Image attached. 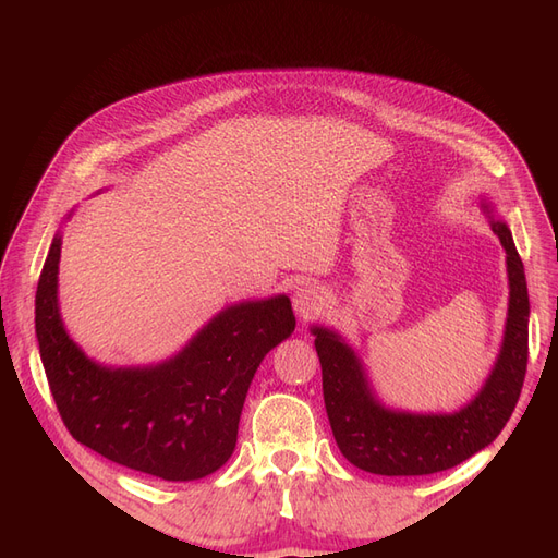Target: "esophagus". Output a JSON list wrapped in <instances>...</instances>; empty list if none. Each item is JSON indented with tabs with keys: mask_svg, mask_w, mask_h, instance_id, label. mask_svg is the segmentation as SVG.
Here are the masks:
<instances>
[{
	"mask_svg": "<svg viewBox=\"0 0 558 558\" xmlns=\"http://www.w3.org/2000/svg\"><path fill=\"white\" fill-rule=\"evenodd\" d=\"M326 305H328L326 293L320 291L318 286H312V283L300 286L293 295V307L302 320H310V318L318 316L326 310Z\"/></svg>",
	"mask_w": 558,
	"mask_h": 558,
	"instance_id": "1",
	"label": "esophagus"
}]
</instances>
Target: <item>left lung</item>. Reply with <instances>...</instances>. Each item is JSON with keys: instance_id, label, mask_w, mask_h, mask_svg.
Instances as JSON below:
<instances>
[{"instance_id": "obj_1", "label": "left lung", "mask_w": 558, "mask_h": 558, "mask_svg": "<svg viewBox=\"0 0 558 558\" xmlns=\"http://www.w3.org/2000/svg\"><path fill=\"white\" fill-rule=\"evenodd\" d=\"M482 209L492 216L484 199ZM508 253L510 302L498 359L482 391L451 414L388 410L375 398L361 359L340 335L314 326V347L324 375V400L335 442L356 468L386 477L433 475L463 463L492 445L519 400L529 363V289L510 228L492 218Z\"/></svg>"}]
</instances>
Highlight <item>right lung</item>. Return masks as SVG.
<instances>
[{
  "label": "right lung",
  "instance_id": "obj_1",
  "mask_svg": "<svg viewBox=\"0 0 558 558\" xmlns=\"http://www.w3.org/2000/svg\"><path fill=\"white\" fill-rule=\"evenodd\" d=\"M62 238L41 269L35 328L58 412L74 440L105 459L167 482L221 468L238 445L253 375L295 330L289 295L218 312L177 356L146 367H107L78 349L58 307Z\"/></svg>",
  "mask_w": 558,
  "mask_h": 558
}]
</instances>
